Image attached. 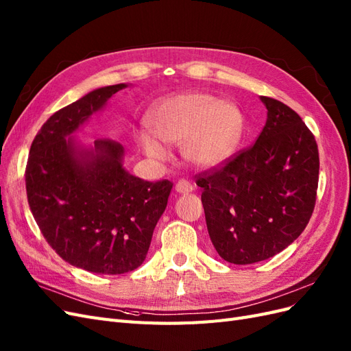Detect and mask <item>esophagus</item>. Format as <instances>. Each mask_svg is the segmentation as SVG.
Instances as JSON below:
<instances>
[{"label":"esophagus","mask_w":351,"mask_h":351,"mask_svg":"<svg viewBox=\"0 0 351 351\" xmlns=\"http://www.w3.org/2000/svg\"><path fill=\"white\" fill-rule=\"evenodd\" d=\"M193 184L189 183L187 180H180V182L176 184V192L180 193V195H186V193H190L193 192Z\"/></svg>","instance_id":"esophagus-1"}]
</instances>
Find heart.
<instances>
[{"label":"heart","instance_id":"heart-1","mask_svg":"<svg viewBox=\"0 0 351 351\" xmlns=\"http://www.w3.org/2000/svg\"><path fill=\"white\" fill-rule=\"evenodd\" d=\"M151 130H137L142 151L165 161L169 146H182L186 162L197 169H215L236 154L244 132V117L231 101L186 90L159 101L149 114Z\"/></svg>","mask_w":351,"mask_h":351}]
</instances>
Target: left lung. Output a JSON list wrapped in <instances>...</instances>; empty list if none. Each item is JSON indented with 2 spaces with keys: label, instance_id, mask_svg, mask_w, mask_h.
I'll use <instances>...</instances> for the list:
<instances>
[{
  "label": "left lung",
  "instance_id": "1",
  "mask_svg": "<svg viewBox=\"0 0 351 351\" xmlns=\"http://www.w3.org/2000/svg\"><path fill=\"white\" fill-rule=\"evenodd\" d=\"M267 123L258 141L217 171L200 174L212 244L236 265L269 259L299 237L316 202L319 154L300 115L261 97Z\"/></svg>",
  "mask_w": 351,
  "mask_h": 351
}]
</instances>
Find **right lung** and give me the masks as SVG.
Returning <instances> with one entry per match:
<instances>
[{"instance_id": "obj_1", "label": "right lung", "mask_w": 351, "mask_h": 351, "mask_svg": "<svg viewBox=\"0 0 351 351\" xmlns=\"http://www.w3.org/2000/svg\"><path fill=\"white\" fill-rule=\"evenodd\" d=\"M125 83L98 88L52 114L32 142L26 192L42 234L73 267L119 275L143 263L173 183H151L123 165L111 139L74 137Z\"/></svg>"}]
</instances>
